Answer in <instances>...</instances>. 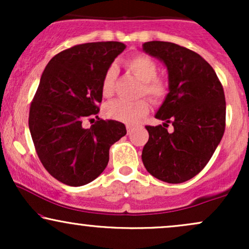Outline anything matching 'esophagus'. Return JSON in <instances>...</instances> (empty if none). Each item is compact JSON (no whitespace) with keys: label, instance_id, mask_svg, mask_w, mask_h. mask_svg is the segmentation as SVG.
<instances>
[{"label":"esophagus","instance_id":"34e87169","mask_svg":"<svg viewBox=\"0 0 249 249\" xmlns=\"http://www.w3.org/2000/svg\"><path fill=\"white\" fill-rule=\"evenodd\" d=\"M132 128H133L132 125H126V130H127V133H130L131 131H132Z\"/></svg>","mask_w":249,"mask_h":249}]
</instances>
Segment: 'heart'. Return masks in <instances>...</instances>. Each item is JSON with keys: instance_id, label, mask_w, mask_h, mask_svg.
Returning <instances> with one entry per match:
<instances>
[{"instance_id": "1", "label": "heart", "mask_w": 249, "mask_h": 249, "mask_svg": "<svg viewBox=\"0 0 249 249\" xmlns=\"http://www.w3.org/2000/svg\"><path fill=\"white\" fill-rule=\"evenodd\" d=\"M125 67L137 79L142 82L138 96H147L153 103L160 104L170 95V81L165 76L157 75L158 64L152 57L145 53H138L128 58L125 62ZM116 75V67L111 65L102 78V95L107 98L115 92ZM150 102L146 98H141L136 102L115 99L105 105L104 113L112 121L134 124L150 112Z\"/></svg>"}]
</instances>
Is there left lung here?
I'll use <instances>...</instances> for the list:
<instances>
[{"label": "left lung", "mask_w": 249, "mask_h": 249, "mask_svg": "<svg viewBox=\"0 0 249 249\" xmlns=\"http://www.w3.org/2000/svg\"><path fill=\"white\" fill-rule=\"evenodd\" d=\"M142 49L165 63L170 95L157 112L162 125L150 126L142 159L147 172L170 184L196 177L212 158L226 126L224 88L215 71L194 51L152 41ZM172 124L174 132L167 131Z\"/></svg>", "instance_id": "obj_1"}]
</instances>
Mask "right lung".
Returning <instances> with one entry per match:
<instances>
[{
	"instance_id": "obj_1",
	"label": "right lung",
	"mask_w": 249,
	"mask_h": 249,
	"mask_svg": "<svg viewBox=\"0 0 249 249\" xmlns=\"http://www.w3.org/2000/svg\"><path fill=\"white\" fill-rule=\"evenodd\" d=\"M125 49L121 42L73 45L51 58L30 104L29 128L37 156L53 178L69 186L95 180L107 167L108 150L126 134L121 122L98 118L102 78Z\"/></svg>"
}]
</instances>
